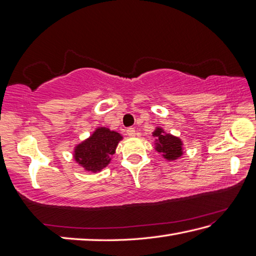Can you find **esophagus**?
Listing matches in <instances>:
<instances>
[{
  "label": "esophagus",
  "instance_id": "34e87169",
  "mask_svg": "<svg viewBox=\"0 0 256 256\" xmlns=\"http://www.w3.org/2000/svg\"><path fill=\"white\" fill-rule=\"evenodd\" d=\"M126 133H128V135L130 138H134L135 134H136V133H135V128H128Z\"/></svg>",
  "mask_w": 256,
  "mask_h": 256
}]
</instances>
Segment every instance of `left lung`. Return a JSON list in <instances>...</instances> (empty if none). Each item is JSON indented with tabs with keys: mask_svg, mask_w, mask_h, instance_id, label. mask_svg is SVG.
Wrapping results in <instances>:
<instances>
[{
	"mask_svg": "<svg viewBox=\"0 0 256 256\" xmlns=\"http://www.w3.org/2000/svg\"><path fill=\"white\" fill-rule=\"evenodd\" d=\"M155 138V150L167 160H176L184 154L182 140L166 133L162 128H156L152 133Z\"/></svg>",
	"mask_w": 256,
	"mask_h": 256,
	"instance_id": "8db88e82",
	"label": "left lung"
}]
</instances>
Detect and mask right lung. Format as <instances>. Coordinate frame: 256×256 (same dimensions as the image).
Masks as SVG:
<instances>
[{
	"mask_svg": "<svg viewBox=\"0 0 256 256\" xmlns=\"http://www.w3.org/2000/svg\"><path fill=\"white\" fill-rule=\"evenodd\" d=\"M122 138L121 134L106 126L96 128L88 138L74 146V158L86 172H100L110 164Z\"/></svg>",
	"mask_w": 256,
	"mask_h": 256,
	"instance_id": "obj_1",
	"label": "right lung"
}]
</instances>
